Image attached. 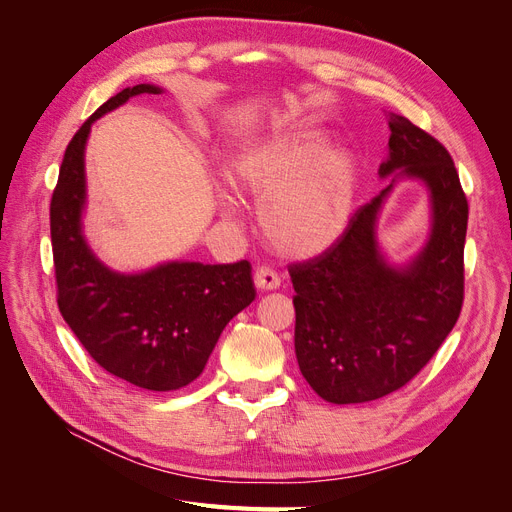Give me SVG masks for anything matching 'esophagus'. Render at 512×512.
<instances>
[{"label":"esophagus","mask_w":512,"mask_h":512,"mask_svg":"<svg viewBox=\"0 0 512 512\" xmlns=\"http://www.w3.org/2000/svg\"><path fill=\"white\" fill-rule=\"evenodd\" d=\"M254 284L260 290H275V288H280L282 280H280V275H277L273 269L258 267L256 273H254Z\"/></svg>","instance_id":"34e87169"}]
</instances>
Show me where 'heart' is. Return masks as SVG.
I'll list each match as a JSON object with an SVG mask.
<instances>
[{"label":"heart","mask_w":512,"mask_h":512,"mask_svg":"<svg viewBox=\"0 0 512 512\" xmlns=\"http://www.w3.org/2000/svg\"><path fill=\"white\" fill-rule=\"evenodd\" d=\"M239 192L258 196V222L277 252L307 258L342 235L354 203L350 153L312 130L277 132L243 147L224 168Z\"/></svg>","instance_id":"1"}]
</instances>
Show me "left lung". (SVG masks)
<instances>
[{
	"label": "left lung",
	"instance_id": "8db88e82",
	"mask_svg": "<svg viewBox=\"0 0 512 512\" xmlns=\"http://www.w3.org/2000/svg\"><path fill=\"white\" fill-rule=\"evenodd\" d=\"M389 156L378 175L391 183L354 213L320 256L292 265L294 352L303 378L331 404H365L408 384L446 335L463 303L468 200L451 153L406 117L389 113ZM399 178L430 192L432 230L404 266L383 258L375 224Z\"/></svg>",
	"mask_w": 512,
	"mask_h": 512
}]
</instances>
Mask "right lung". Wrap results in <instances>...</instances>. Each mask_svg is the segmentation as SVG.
<instances>
[{"instance_id":"add662e5","label":"right lung","mask_w":512,"mask_h":512,"mask_svg":"<svg viewBox=\"0 0 512 512\" xmlns=\"http://www.w3.org/2000/svg\"><path fill=\"white\" fill-rule=\"evenodd\" d=\"M162 94L134 85L106 100L72 136L51 198L57 305L102 369L147 391H177L196 380L226 324L256 297L247 260L232 265L173 260L141 273L108 269L83 235L85 145L94 121L132 96Z\"/></svg>"}]
</instances>
